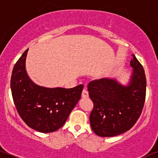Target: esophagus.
Listing matches in <instances>:
<instances>
[{
	"label": "esophagus",
	"mask_w": 158,
	"mask_h": 158,
	"mask_svg": "<svg viewBox=\"0 0 158 158\" xmlns=\"http://www.w3.org/2000/svg\"><path fill=\"white\" fill-rule=\"evenodd\" d=\"M88 96H89V95H88V91H87V90H85V89H84L82 91V97L83 98H88Z\"/></svg>",
	"instance_id": "34e87169"
}]
</instances>
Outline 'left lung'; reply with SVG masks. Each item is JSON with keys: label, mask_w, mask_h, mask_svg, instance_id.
Returning a JSON list of instances; mask_svg holds the SVG:
<instances>
[{"label": "left lung", "mask_w": 158, "mask_h": 158, "mask_svg": "<svg viewBox=\"0 0 158 158\" xmlns=\"http://www.w3.org/2000/svg\"><path fill=\"white\" fill-rule=\"evenodd\" d=\"M131 66L133 73L127 86L106 78L88 83L89 97L94 103L90 123L99 136L110 137L129 131L141 115L146 94L145 70L134 55Z\"/></svg>", "instance_id": "1"}]
</instances>
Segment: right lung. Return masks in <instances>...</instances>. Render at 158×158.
<instances>
[{"mask_svg": "<svg viewBox=\"0 0 158 158\" xmlns=\"http://www.w3.org/2000/svg\"><path fill=\"white\" fill-rule=\"evenodd\" d=\"M28 48L17 60L10 87L19 115L28 127L41 133L58 131L64 124L81 98L83 85L73 88L41 87L34 84L25 70Z\"/></svg>", "mask_w": 158, "mask_h": 158, "instance_id": "obj_1", "label": "right lung"}]
</instances>
